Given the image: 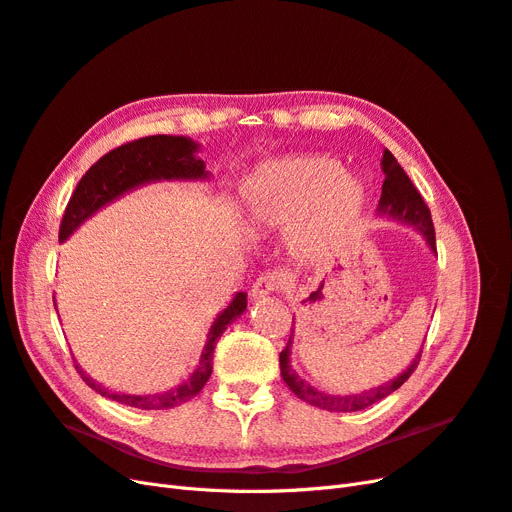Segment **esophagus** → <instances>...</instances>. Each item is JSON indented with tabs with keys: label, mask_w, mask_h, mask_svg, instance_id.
Masks as SVG:
<instances>
[{
	"label": "esophagus",
	"mask_w": 512,
	"mask_h": 512,
	"mask_svg": "<svg viewBox=\"0 0 512 512\" xmlns=\"http://www.w3.org/2000/svg\"><path fill=\"white\" fill-rule=\"evenodd\" d=\"M280 288H282V277L275 275V273H265L254 282L252 299H262V297H267V294L277 292Z\"/></svg>",
	"instance_id": "esophagus-1"
}]
</instances>
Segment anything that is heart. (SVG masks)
Here are the masks:
<instances>
[{"label":"heart","instance_id":"1","mask_svg":"<svg viewBox=\"0 0 512 512\" xmlns=\"http://www.w3.org/2000/svg\"><path fill=\"white\" fill-rule=\"evenodd\" d=\"M247 220L256 230L292 228L301 258H320L359 222L365 183L329 156H297L260 164L243 185Z\"/></svg>","mask_w":512,"mask_h":512}]
</instances>
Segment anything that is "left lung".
<instances>
[{
    "mask_svg": "<svg viewBox=\"0 0 512 512\" xmlns=\"http://www.w3.org/2000/svg\"><path fill=\"white\" fill-rule=\"evenodd\" d=\"M382 173H384V183H382L380 203L376 209L378 218H386V220L397 222V224L412 226L414 230L421 232L429 250L436 254V230H433L431 213L425 205V200L421 198V194H418V190L414 188V183L406 175V170L399 166V162L395 160V156L389 149H384V153H382ZM292 322H294V318H292ZM292 339H294V327L290 331V339H288L286 348L280 352V369H282L284 382L288 384V389L294 395L305 401V404L320 408V410H329V412H356V410L369 408L371 404H378L380 399L395 393L399 386L412 376V371L416 369L418 361H421V354H423V346H421V350L414 354V359L410 361V365L404 371H401V374H397L389 382L374 386V389H367L361 393L335 395V393L320 391V389H316V386L307 384L303 378H299L297 371L292 369V363H290Z\"/></svg>",
    "mask_w": 512,
    "mask_h": 512,
    "instance_id": "1",
    "label": "left lung"
}]
</instances>
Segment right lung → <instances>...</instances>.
<instances>
[{"label":"right lung","mask_w":512,"mask_h":512,"mask_svg":"<svg viewBox=\"0 0 512 512\" xmlns=\"http://www.w3.org/2000/svg\"><path fill=\"white\" fill-rule=\"evenodd\" d=\"M200 145L188 136H145L132 141L128 145H121L113 151H108L104 158H100L91 166L83 179L76 185V190L66 207L64 220L59 226V243H64L70 235H74L91 215H96L106 205L115 203L117 198L130 194L132 190L143 188L149 183L158 181H207L211 173L207 170L205 162L200 160L196 153ZM247 309V292H237L232 301L222 309L218 318L213 320L211 329L207 333V342L196 369L177 384L175 389L164 393H149V395H132L123 391H113L108 386H102L94 378H89L81 365H76L81 378L87 386H91L102 397H108L123 406H132L138 410H168L192 399L203 391L211 371H213V350L222 333L228 329V324L235 322Z\"/></svg>","instance_id":"obj_1"}]
</instances>
